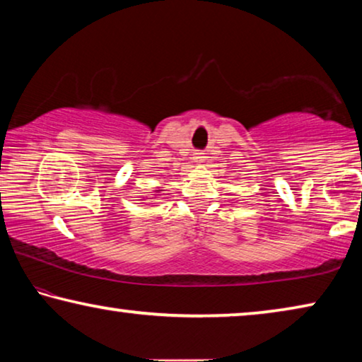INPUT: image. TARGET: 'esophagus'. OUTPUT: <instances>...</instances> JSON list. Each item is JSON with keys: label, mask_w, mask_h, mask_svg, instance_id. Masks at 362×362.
I'll use <instances>...</instances> for the list:
<instances>
[{"label": "esophagus", "mask_w": 362, "mask_h": 362, "mask_svg": "<svg viewBox=\"0 0 362 362\" xmlns=\"http://www.w3.org/2000/svg\"><path fill=\"white\" fill-rule=\"evenodd\" d=\"M204 158H206L204 153H202V151H197V153H194V156H193V159L197 160V163H203Z\"/></svg>", "instance_id": "1"}]
</instances>
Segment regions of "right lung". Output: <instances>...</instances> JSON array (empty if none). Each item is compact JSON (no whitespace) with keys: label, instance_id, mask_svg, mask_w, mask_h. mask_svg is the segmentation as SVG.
<instances>
[{"label":"right lung","instance_id":"1","mask_svg":"<svg viewBox=\"0 0 362 362\" xmlns=\"http://www.w3.org/2000/svg\"><path fill=\"white\" fill-rule=\"evenodd\" d=\"M154 192H156V193H159V192H163V190H154Z\"/></svg>","mask_w":362,"mask_h":362}]
</instances>
